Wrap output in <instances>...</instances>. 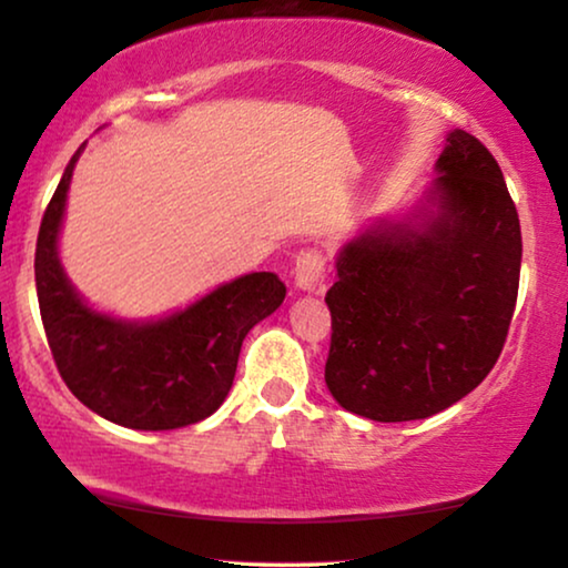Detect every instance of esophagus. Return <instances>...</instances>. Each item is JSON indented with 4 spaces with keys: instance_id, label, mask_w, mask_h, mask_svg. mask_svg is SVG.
<instances>
[{
    "instance_id": "1",
    "label": "esophagus",
    "mask_w": 568,
    "mask_h": 568,
    "mask_svg": "<svg viewBox=\"0 0 568 568\" xmlns=\"http://www.w3.org/2000/svg\"><path fill=\"white\" fill-rule=\"evenodd\" d=\"M325 282V255L317 247H305L294 261V284L302 292H321Z\"/></svg>"
}]
</instances>
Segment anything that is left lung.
Instances as JSON below:
<instances>
[{
    "label": "left lung",
    "mask_w": 568,
    "mask_h": 568,
    "mask_svg": "<svg viewBox=\"0 0 568 568\" xmlns=\"http://www.w3.org/2000/svg\"><path fill=\"white\" fill-rule=\"evenodd\" d=\"M437 170L439 212L352 240L325 294V385L372 422H414L465 398L494 369L515 315L523 232L499 162L455 129Z\"/></svg>",
    "instance_id": "8db88e82"
}]
</instances>
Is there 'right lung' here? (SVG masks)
Instances as JSON below:
<instances>
[{"instance_id":"add662e5","label":"right lung","mask_w":568,"mask_h":568,"mask_svg":"<svg viewBox=\"0 0 568 568\" xmlns=\"http://www.w3.org/2000/svg\"><path fill=\"white\" fill-rule=\"evenodd\" d=\"M80 150L45 206L36 243V292L49 348L77 400L129 429L162 432L212 416L235 379L247 331L284 302L271 271L240 276L158 323L131 325L90 310L59 266L57 237Z\"/></svg>"}]
</instances>
